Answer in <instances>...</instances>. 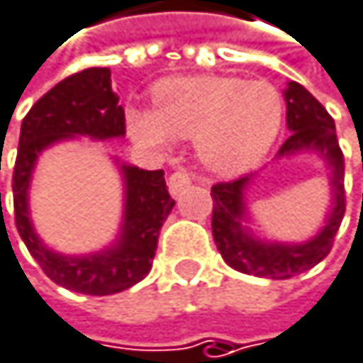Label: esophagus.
<instances>
[{"mask_svg":"<svg viewBox=\"0 0 363 363\" xmlns=\"http://www.w3.org/2000/svg\"><path fill=\"white\" fill-rule=\"evenodd\" d=\"M190 182H192V177H190L188 171H175V173L169 175V182H167L169 184V192L173 196H177L179 192H184L190 186Z\"/></svg>","mask_w":363,"mask_h":363,"instance_id":"1","label":"esophagus"}]
</instances>
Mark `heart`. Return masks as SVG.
<instances>
[{
	"instance_id": "heart-1",
	"label": "heart",
	"mask_w": 363,
	"mask_h": 363,
	"mask_svg": "<svg viewBox=\"0 0 363 363\" xmlns=\"http://www.w3.org/2000/svg\"><path fill=\"white\" fill-rule=\"evenodd\" d=\"M282 111V96L267 81L175 77L154 87V108L128 111V130L147 147L194 139L209 171L238 175L265 158L280 132Z\"/></svg>"
}]
</instances>
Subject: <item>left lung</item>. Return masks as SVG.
Here are the masks:
<instances>
[{"instance_id": "1", "label": "left lung", "mask_w": 363, "mask_h": 363, "mask_svg": "<svg viewBox=\"0 0 363 363\" xmlns=\"http://www.w3.org/2000/svg\"><path fill=\"white\" fill-rule=\"evenodd\" d=\"M284 102L286 128L291 130V134L278 150V158L297 152H319L332 169V205L323 229L303 244L261 242L248 231V226H244V190L252 182V175L233 182H220L211 188V233L226 265H231L242 274L274 280L293 278L301 272L312 269L316 263H321L334 246V238L340 229L347 207L345 156L336 139V125L332 115L303 85L295 81H291L284 89Z\"/></svg>"}]
</instances>
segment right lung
<instances>
[{"instance_id": "obj_1", "label": "right lung", "mask_w": 363, "mask_h": 363, "mask_svg": "<svg viewBox=\"0 0 363 363\" xmlns=\"http://www.w3.org/2000/svg\"><path fill=\"white\" fill-rule=\"evenodd\" d=\"M117 100L108 68H87L57 83L31 106L21 123L12 175L14 222L27 250L55 284L85 295H113L141 282L152 269L160 229L175 205L167 190L164 171L121 164L123 222L113 246L70 257L51 250L38 238L29 218V184L38 156L74 137L96 141L123 137L125 117Z\"/></svg>"}]
</instances>
